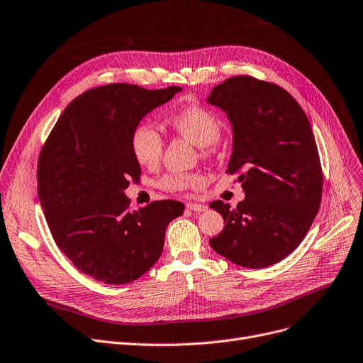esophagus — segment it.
I'll use <instances>...</instances> for the list:
<instances>
[{
    "instance_id": "34e87169",
    "label": "esophagus",
    "mask_w": 363,
    "mask_h": 363,
    "mask_svg": "<svg viewBox=\"0 0 363 363\" xmlns=\"http://www.w3.org/2000/svg\"><path fill=\"white\" fill-rule=\"evenodd\" d=\"M186 208H189V211H193L196 213H200V212H206L207 211V206L199 204V203H186Z\"/></svg>"
}]
</instances>
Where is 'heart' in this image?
I'll return each instance as SVG.
<instances>
[{"instance_id":"heart-1","label":"heart","mask_w":363,"mask_h":363,"mask_svg":"<svg viewBox=\"0 0 363 363\" xmlns=\"http://www.w3.org/2000/svg\"><path fill=\"white\" fill-rule=\"evenodd\" d=\"M169 123L181 135L201 147L203 155L208 152L219 140L222 125L215 114L199 104L185 106L170 114ZM132 155L144 167H155L163 152V138L160 132L148 123L138 125L130 138ZM203 177L196 172H169L160 181L159 186L167 193L181 194L186 189L200 186Z\"/></svg>"}]
</instances>
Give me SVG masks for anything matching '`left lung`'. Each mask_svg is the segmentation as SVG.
<instances>
[{
  "mask_svg": "<svg viewBox=\"0 0 363 363\" xmlns=\"http://www.w3.org/2000/svg\"><path fill=\"white\" fill-rule=\"evenodd\" d=\"M233 125L226 174L237 175L245 199L231 208L211 203L225 220L212 249L244 268L260 269L294 252L319 211L323 175L306 113L284 88L234 76L207 97Z\"/></svg>",
  "mask_w": 363,
  "mask_h": 363,
  "instance_id": "1",
  "label": "left lung"
}]
</instances>
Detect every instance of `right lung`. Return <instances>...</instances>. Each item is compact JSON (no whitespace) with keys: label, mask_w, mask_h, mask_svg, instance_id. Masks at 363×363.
I'll list each match as a JSON object with an SVG mask.
<instances>
[{"label":"right lung","mask_w":363,"mask_h":363,"mask_svg":"<svg viewBox=\"0 0 363 363\" xmlns=\"http://www.w3.org/2000/svg\"><path fill=\"white\" fill-rule=\"evenodd\" d=\"M181 86L145 89L110 84L76 97L54 125L38 159V197L59 249L85 275L104 284L143 277L163 250L175 200L129 211V181H138L132 132Z\"/></svg>","instance_id":"1"}]
</instances>
